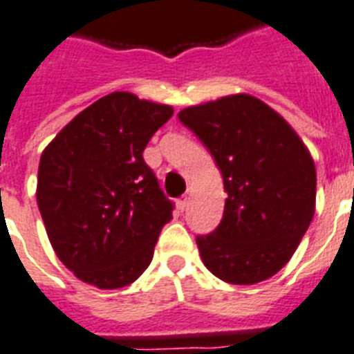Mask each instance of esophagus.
<instances>
[{
  "instance_id": "esophagus-1",
  "label": "esophagus",
  "mask_w": 354,
  "mask_h": 354,
  "mask_svg": "<svg viewBox=\"0 0 354 354\" xmlns=\"http://www.w3.org/2000/svg\"><path fill=\"white\" fill-rule=\"evenodd\" d=\"M178 209H180V212H183L187 209V205H189V198L187 196H182L180 200H178Z\"/></svg>"
}]
</instances>
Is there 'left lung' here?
<instances>
[{"label": "left lung", "mask_w": 354, "mask_h": 354, "mask_svg": "<svg viewBox=\"0 0 354 354\" xmlns=\"http://www.w3.org/2000/svg\"><path fill=\"white\" fill-rule=\"evenodd\" d=\"M178 118L209 149L227 192L220 225L196 236L203 263L234 286L271 278L315 214L311 154L277 111L249 94L187 107Z\"/></svg>", "instance_id": "8db88e82"}]
</instances>
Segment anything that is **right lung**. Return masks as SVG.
<instances>
[{
	"label": "right lung",
	"instance_id": "1",
	"mask_svg": "<svg viewBox=\"0 0 354 354\" xmlns=\"http://www.w3.org/2000/svg\"><path fill=\"white\" fill-rule=\"evenodd\" d=\"M172 107L100 97L59 131L37 169V207L57 258L85 283L118 289L149 267L174 203L143 162Z\"/></svg>",
	"mask_w": 354,
	"mask_h": 354
}]
</instances>
